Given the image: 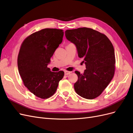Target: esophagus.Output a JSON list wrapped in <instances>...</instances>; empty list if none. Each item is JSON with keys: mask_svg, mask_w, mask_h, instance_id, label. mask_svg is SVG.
Segmentation results:
<instances>
[{"mask_svg": "<svg viewBox=\"0 0 133 133\" xmlns=\"http://www.w3.org/2000/svg\"><path fill=\"white\" fill-rule=\"evenodd\" d=\"M71 73L70 71H64V74H65V75H69Z\"/></svg>", "mask_w": 133, "mask_h": 133, "instance_id": "1", "label": "esophagus"}]
</instances>
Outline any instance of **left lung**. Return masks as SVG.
I'll list each match as a JSON object with an SVG mask.
<instances>
[{
	"label": "left lung",
	"mask_w": 133,
	"mask_h": 133,
	"mask_svg": "<svg viewBox=\"0 0 133 133\" xmlns=\"http://www.w3.org/2000/svg\"><path fill=\"white\" fill-rule=\"evenodd\" d=\"M67 40L76 48L78 57L86 66L84 74L75 71L78 81L74 89L87 99L98 97L113 78L115 58L113 45L105 35L88 28L66 30Z\"/></svg>",
	"instance_id": "8db88e82"
}]
</instances>
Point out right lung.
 <instances>
[{
	"mask_svg": "<svg viewBox=\"0 0 133 133\" xmlns=\"http://www.w3.org/2000/svg\"><path fill=\"white\" fill-rule=\"evenodd\" d=\"M63 30L46 28L31 34L23 42L18 67L24 85L39 98L46 99L57 90L64 73L51 71L47 66L63 41Z\"/></svg>",
	"mask_w": 133,
	"mask_h": 133,
	"instance_id": "right-lung-1",
	"label": "right lung"
}]
</instances>
